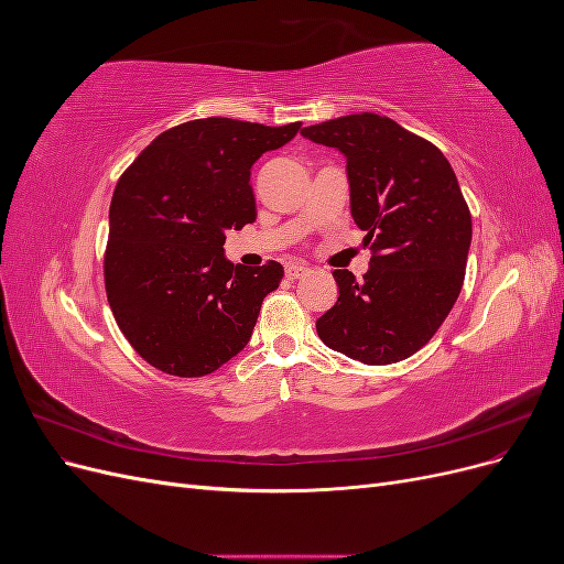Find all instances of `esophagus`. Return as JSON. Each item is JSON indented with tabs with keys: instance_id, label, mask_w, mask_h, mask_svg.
<instances>
[{
	"instance_id": "esophagus-1",
	"label": "esophagus",
	"mask_w": 564,
	"mask_h": 564,
	"mask_svg": "<svg viewBox=\"0 0 564 564\" xmlns=\"http://www.w3.org/2000/svg\"><path fill=\"white\" fill-rule=\"evenodd\" d=\"M284 272H286L289 280H299V278L305 275V272H308V268H305L303 263H286Z\"/></svg>"
}]
</instances>
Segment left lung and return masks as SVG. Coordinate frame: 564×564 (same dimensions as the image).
<instances>
[{
	"mask_svg": "<svg viewBox=\"0 0 564 564\" xmlns=\"http://www.w3.org/2000/svg\"><path fill=\"white\" fill-rule=\"evenodd\" d=\"M346 158L350 214L371 251L365 280L336 270L338 301L317 319L336 352L392 365L423 348L464 286L473 237L452 164L390 117L346 115L301 129Z\"/></svg>",
	"mask_w": 564,
	"mask_h": 564,
	"instance_id": "obj_1",
	"label": "left lung"
}]
</instances>
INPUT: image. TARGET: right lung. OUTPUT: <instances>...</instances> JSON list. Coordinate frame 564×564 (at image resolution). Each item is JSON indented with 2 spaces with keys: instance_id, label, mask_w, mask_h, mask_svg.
Returning a JSON list of instances; mask_svg holds the SVG:
<instances>
[{
  "instance_id": "obj_1",
  "label": "right lung",
  "mask_w": 564,
  "mask_h": 564,
  "mask_svg": "<svg viewBox=\"0 0 564 564\" xmlns=\"http://www.w3.org/2000/svg\"><path fill=\"white\" fill-rule=\"evenodd\" d=\"M228 117L160 133L117 181L106 292L133 350L172 377H204L251 338L284 268L226 259V232L256 220L251 166L299 133Z\"/></svg>"
}]
</instances>
